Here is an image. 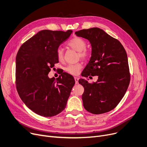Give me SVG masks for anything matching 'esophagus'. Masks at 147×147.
<instances>
[{
	"label": "esophagus",
	"instance_id": "esophagus-1",
	"mask_svg": "<svg viewBox=\"0 0 147 147\" xmlns=\"http://www.w3.org/2000/svg\"><path fill=\"white\" fill-rule=\"evenodd\" d=\"M74 80H75L76 84L79 83V78H77V77H74Z\"/></svg>",
	"mask_w": 147,
	"mask_h": 147
}]
</instances>
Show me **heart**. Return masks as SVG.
<instances>
[{"label": "heart", "instance_id": "b5f03b06", "mask_svg": "<svg viewBox=\"0 0 147 147\" xmlns=\"http://www.w3.org/2000/svg\"><path fill=\"white\" fill-rule=\"evenodd\" d=\"M67 46L71 49L78 52V58L87 59L90 57V53L88 49L86 48V42L83 38L80 37H74L69 40L67 43ZM57 57L59 61L64 59V50L63 48H58L56 51ZM82 68V64L80 62L76 64H68L65 68V70L68 73L72 75H78Z\"/></svg>", "mask_w": 147, "mask_h": 147}]
</instances>
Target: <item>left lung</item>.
<instances>
[{"label": "left lung", "mask_w": 147, "mask_h": 147, "mask_svg": "<svg viewBox=\"0 0 147 147\" xmlns=\"http://www.w3.org/2000/svg\"><path fill=\"white\" fill-rule=\"evenodd\" d=\"M75 34L87 38L92 46V56L82 76L98 77L92 83L79 80L84 88L83 107L94 114L109 112L119 104L130 83L126 52L117 39L99 28L83 29Z\"/></svg>", "instance_id": "1"}]
</instances>
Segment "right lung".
Segmentation results:
<instances>
[{
	"label": "right lung",
	"mask_w": 147,
	"mask_h": 147,
	"mask_svg": "<svg viewBox=\"0 0 147 147\" xmlns=\"http://www.w3.org/2000/svg\"><path fill=\"white\" fill-rule=\"evenodd\" d=\"M72 30H43L25 42L16 57L15 83L18 94L26 106L43 117H52L66 107L75 81L63 73L49 79L51 68L58 63L56 51Z\"/></svg>",
	"instance_id": "add662e5"
}]
</instances>
